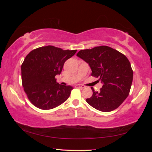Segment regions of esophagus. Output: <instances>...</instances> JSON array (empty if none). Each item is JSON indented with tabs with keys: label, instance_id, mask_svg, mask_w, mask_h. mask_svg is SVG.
<instances>
[{
	"label": "esophagus",
	"instance_id": "obj_1",
	"mask_svg": "<svg viewBox=\"0 0 152 152\" xmlns=\"http://www.w3.org/2000/svg\"><path fill=\"white\" fill-rule=\"evenodd\" d=\"M75 87H77V88H80V89H84V88H85L86 86L80 85V84H77V85H75Z\"/></svg>",
	"mask_w": 152,
	"mask_h": 152
}]
</instances>
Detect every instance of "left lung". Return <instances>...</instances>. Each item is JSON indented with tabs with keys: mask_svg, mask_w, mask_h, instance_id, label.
I'll return each mask as SVG.
<instances>
[{
	"mask_svg": "<svg viewBox=\"0 0 152 152\" xmlns=\"http://www.w3.org/2000/svg\"><path fill=\"white\" fill-rule=\"evenodd\" d=\"M77 56L83 59L92 70L91 75L103 84L100 91H95L86 99L87 103L99 111L108 112L117 108L129 94L133 72L127 57L106 45L80 50Z\"/></svg>",
	"mask_w": 152,
	"mask_h": 152,
	"instance_id": "8db88e82",
	"label": "left lung"
}]
</instances>
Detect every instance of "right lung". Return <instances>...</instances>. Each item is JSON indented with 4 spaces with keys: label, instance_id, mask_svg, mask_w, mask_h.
<instances>
[{
    "label": "right lung",
    "instance_id": "add662e5",
    "mask_svg": "<svg viewBox=\"0 0 152 152\" xmlns=\"http://www.w3.org/2000/svg\"><path fill=\"white\" fill-rule=\"evenodd\" d=\"M77 50H63L53 45L35 49L27 55L21 65V80L28 98L36 107L50 110L69 98L73 87L56 82L64 63Z\"/></svg>",
    "mask_w": 152,
    "mask_h": 152
}]
</instances>
